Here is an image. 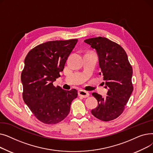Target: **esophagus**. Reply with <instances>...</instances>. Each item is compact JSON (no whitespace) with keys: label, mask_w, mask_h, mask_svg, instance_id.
Returning a JSON list of instances; mask_svg holds the SVG:
<instances>
[{"label":"esophagus","mask_w":153,"mask_h":153,"mask_svg":"<svg viewBox=\"0 0 153 153\" xmlns=\"http://www.w3.org/2000/svg\"><path fill=\"white\" fill-rule=\"evenodd\" d=\"M78 94L79 96H81V97L83 98H87L89 96V93L85 91H79L78 92Z\"/></svg>","instance_id":"1"}]
</instances>
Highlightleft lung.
I'll list each match as a JSON object with an SVG mask.
<instances>
[{"mask_svg":"<svg viewBox=\"0 0 153 153\" xmlns=\"http://www.w3.org/2000/svg\"><path fill=\"white\" fill-rule=\"evenodd\" d=\"M84 42L96 50L101 69L99 74L103 76V83L108 88L105 98L92 93L98 106L91 113L102 121H111L123 113L133 91L132 67L123 48L108 38L99 36L85 39Z\"/></svg>","mask_w":153,"mask_h":153,"instance_id":"1","label":"left lung"}]
</instances>
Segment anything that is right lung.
I'll return each mask as SVG.
<instances>
[{"label": "right lung", "mask_w": 153, "mask_h": 153, "mask_svg": "<svg viewBox=\"0 0 153 153\" xmlns=\"http://www.w3.org/2000/svg\"><path fill=\"white\" fill-rule=\"evenodd\" d=\"M78 40H56L40 44L25 59L21 74L23 99L36 118L45 124H56L69 114L71 102L77 97L75 89L65 91L53 82L60 77Z\"/></svg>", "instance_id": "obj_1"}]
</instances>
